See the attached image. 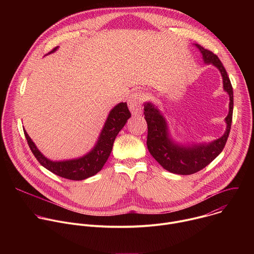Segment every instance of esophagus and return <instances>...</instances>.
<instances>
[{
    "label": "esophagus",
    "mask_w": 254,
    "mask_h": 254,
    "mask_svg": "<svg viewBox=\"0 0 254 254\" xmlns=\"http://www.w3.org/2000/svg\"><path fill=\"white\" fill-rule=\"evenodd\" d=\"M143 102V94L141 92H134L129 95L127 104L132 115H139L141 113V104Z\"/></svg>",
    "instance_id": "esophagus-1"
}]
</instances>
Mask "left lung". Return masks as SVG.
<instances>
[{"label":"left lung","mask_w":254,"mask_h":254,"mask_svg":"<svg viewBox=\"0 0 254 254\" xmlns=\"http://www.w3.org/2000/svg\"><path fill=\"white\" fill-rule=\"evenodd\" d=\"M195 45L201 51L205 63L213 64L219 69L223 79L224 90L229 94V113L225 119L227 124L225 133L209 143L180 146L170 137L167 122L157 106L152 102L143 104V115L148 124V150L165 170L178 175H191L197 173L218 156L225 147L232 123L233 89L227 72L217 55L199 44Z\"/></svg>","instance_id":"8db88e82"}]
</instances>
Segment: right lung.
<instances>
[{"instance_id": "right-lung-1", "label": "right lung", "mask_w": 254, "mask_h": 254, "mask_svg": "<svg viewBox=\"0 0 254 254\" xmlns=\"http://www.w3.org/2000/svg\"><path fill=\"white\" fill-rule=\"evenodd\" d=\"M57 48L58 47H55L48 54L56 51ZM130 116L127 102H121L116 105L107 117L95 147L85 156L74 160L60 162L50 161L40 153L25 129L24 134L33 155L44 168L59 177L73 181H81L94 176L102 169L112 153L114 141L118 133L125 127Z\"/></svg>"}]
</instances>
